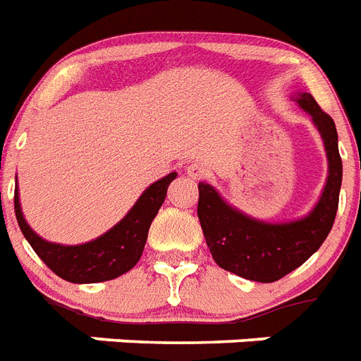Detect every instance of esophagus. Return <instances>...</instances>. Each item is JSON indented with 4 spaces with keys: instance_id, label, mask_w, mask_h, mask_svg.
Returning <instances> with one entry per match:
<instances>
[{
    "instance_id": "1",
    "label": "esophagus",
    "mask_w": 361,
    "mask_h": 361,
    "mask_svg": "<svg viewBox=\"0 0 361 361\" xmlns=\"http://www.w3.org/2000/svg\"><path fill=\"white\" fill-rule=\"evenodd\" d=\"M186 175L194 180H201L203 177H207V167L201 166V164H190L188 169H186Z\"/></svg>"
}]
</instances>
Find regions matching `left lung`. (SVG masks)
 <instances>
[{"label": "left lung", "mask_w": 361, "mask_h": 361, "mask_svg": "<svg viewBox=\"0 0 361 361\" xmlns=\"http://www.w3.org/2000/svg\"><path fill=\"white\" fill-rule=\"evenodd\" d=\"M321 134L328 158V177L315 207L298 220L264 221L235 209L209 183H199L197 216L204 240L218 267L240 278L272 283L304 264L326 240L339 204L343 164L336 123L310 93L290 97Z\"/></svg>", "instance_id": "left-lung-1"}]
</instances>
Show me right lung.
<instances>
[{
  "label": "right lung",
  "mask_w": 361,
  "mask_h": 361,
  "mask_svg": "<svg viewBox=\"0 0 361 361\" xmlns=\"http://www.w3.org/2000/svg\"><path fill=\"white\" fill-rule=\"evenodd\" d=\"M175 178L177 173L173 171L147 186L145 192L119 224H115L99 238L76 246L48 242L31 229L22 212L18 186L14 190V214L25 240L30 242L35 253L46 262L51 272L71 283H99L119 278L140 261L149 227L162 207L169 184Z\"/></svg>",
  "instance_id": "add662e5"
}]
</instances>
